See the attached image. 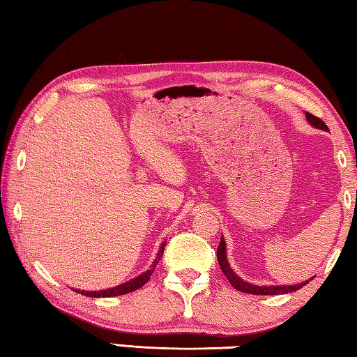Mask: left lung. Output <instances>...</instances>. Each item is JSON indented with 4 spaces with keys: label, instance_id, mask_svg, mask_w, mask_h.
Instances as JSON below:
<instances>
[{
    "label": "left lung",
    "instance_id": "obj_1",
    "mask_svg": "<svg viewBox=\"0 0 357 357\" xmlns=\"http://www.w3.org/2000/svg\"><path fill=\"white\" fill-rule=\"evenodd\" d=\"M305 116H307V121L310 124H312L313 127L316 128H321V130H327L328 132V127L325 126L324 121H321L317 116L312 115V113L305 112ZM218 262L219 265H221V270L225 275V278L229 279V282L231 284V287L236 288V290L239 291H244V293H250V294H285V293H293L296 290H299V288L304 287L305 284H308L310 280L308 279L305 280V282H301V284H296V285H271V287H261V285H253V284H248L245 282L244 279H241L236 273H234L231 268H230V264L229 261H227V248H225V241L224 238H221V242H219L218 245Z\"/></svg>",
    "mask_w": 357,
    "mask_h": 357
}]
</instances>
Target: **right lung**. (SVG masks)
<instances>
[{
  "instance_id": "add662e5",
  "label": "right lung",
  "mask_w": 357,
  "mask_h": 357,
  "mask_svg": "<svg viewBox=\"0 0 357 357\" xmlns=\"http://www.w3.org/2000/svg\"><path fill=\"white\" fill-rule=\"evenodd\" d=\"M164 247H165V242H162V244H161V248H159L156 259L153 261V264H151V267H150L146 273H142V275H139L138 278H135V279H132V280H128V282H126V284H121V285H118V287L107 288V290H100V291L75 290V291H77V293H81V294H84V296H89V298H113V296H121V294H127V293H130V291L138 290V288H141L144 284H147V282H149V279H150V276H151V273L155 271L158 262L161 261L162 253H164Z\"/></svg>"
}]
</instances>
